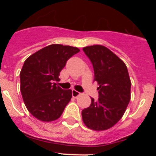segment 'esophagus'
I'll return each instance as SVG.
<instances>
[{
	"label": "esophagus",
	"mask_w": 156,
	"mask_h": 156,
	"mask_svg": "<svg viewBox=\"0 0 156 156\" xmlns=\"http://www.w3.org/2000/svg\"><path fill=\"white\" fill-rule=\"evenodd\" d=\"M80 94V93L79 91H77V90H72V95H73V98H77Z\"/></svg>",
	"instance_id": "obj_1"
}]
</instances>
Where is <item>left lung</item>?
Listing matches in <instances>:
<instances>
[{"instance_id": "8db88e82", "label": "left lung", "mask_w": 156, "mask_h": 156, "mask_svg": "<svg viewBox=\"0 0 156 156\" xmlns=\"http://www.w3.org/2000/svg\"><path fill=\"white\" fill-rule=\"evenodd\" d=\"M94 69V81L99 84L98 98H91L82 111L83 121L94 130H105L116 123L130 100L131 83L126 65L112 51L101 45L83 48Z\"/></svg>"}]
</instances>
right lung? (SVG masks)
<instances>
[{
  "label": "right lung",
  "instance_id": "right-lung-1",
  "mask_svg": "<svg viewBox=\"0 0 156 156\" xmlns=\"http://www.w3.org/2000/svg\"><path fill=\"white\" fill-rule=\"evenodd\" d=\"M80 51L75 47L51 44L33 54L20 72V90L30 113L44 122L61 116L72 98L71 90L57 86L66 62Z\"/></svg>",
  "mask_w": 156,
  "mask_h": 156
}]
</instances>
